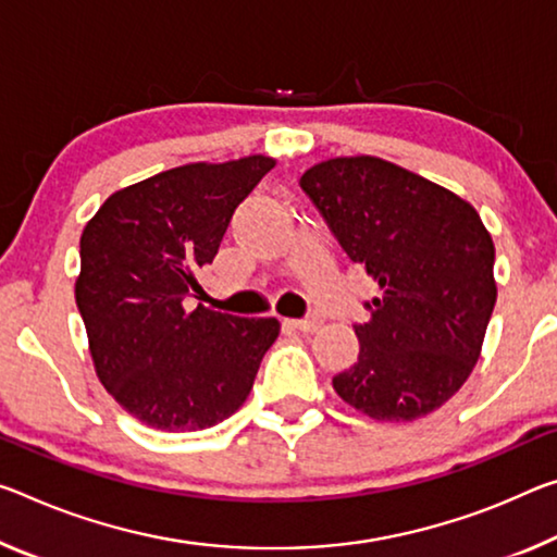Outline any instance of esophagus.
<instances>
[{
	"label": "esophagus",
	"mask_w": 557,
	"mask_h": 557,
	"mask_svg": "<svg viewBox=\"0 0 557 557\" xmlns=\"http://www.w3.org/2000/svg\"><path fill=\"white\" fill-rule=\"evenodd\" d=\"M282 324L287 326V330H297V332H312L317 326L322 324V320L317 314L310 317H302V320H282Z\"/></svg>",
	"instance_id": "34e87169"
}]
</instances>
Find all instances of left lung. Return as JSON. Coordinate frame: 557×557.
Here are the masks:
<instances>
[{"instance_id": "left-lung-1", "label": "left lung", "mask_w": 557, "mask_h": 557, "mask_svg": "<svg viewBox=\"0 0 557 557\" xmlns=\"http://www.w3.org/2000/svg\"><path fill=\"white\" fill-rule=\"evenodd\" d=\"M351 262L379 285L359 357L334 392L376 421L426 417L461 389L496 305V247L473 206L382 158H332L299 178Z\"/></svg>"}]
</instances>
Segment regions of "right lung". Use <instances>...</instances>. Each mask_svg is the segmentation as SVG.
I'll use <instances>...</instances> for the list:
<instances>
[{"label": "right lung", "instance_id": "1", "mask_svg": "<svg viewBox=\"0 0 557 557\" xmlns=\"http://www.w3.org/2000/svg\"><path fill=\"white\" fill-rule=\"evenodd\" d=\"M272 168L268 156L173 168L113 193L84 227L76 307L96 374L146 426L200 431L227 419L277 339L275 317L185 307L235 208Z\"/></svg>", "mask_w": 557, "mask_h": 557}]
</instances>
